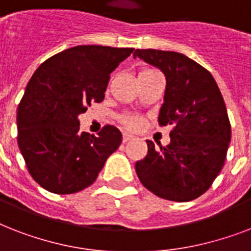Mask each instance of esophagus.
<instances>
[{
	"label": "esophagus",
	"instance_id": "34e87169",
	"mask_svg": "<svg viewBox=\"0 0 251 251\" xmlns=\"http://www.w3.org/2000/svg\"><path fill=\"white\" fill-rule=\"evenodd\" d=\"M133 138H134L133 135H131V134H129V133H124V134H122V142H124V143L131 141Z\"/></svg>",
	"mask_w": 251,
	"mask_h": 251
}]
</instances>
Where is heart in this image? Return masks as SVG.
Listing matches in <instances>:
<instances>
[{"label":"heart","mask_w":251,"mask_h":251,"mask_svg":"<svg viewBox=\"0 0 251 251\" xmlns=\"http://www.w3.org/2000/svg\"><path fill=\"white\" fill-rule=\"evenodd\" d=\"M156 72V70H152V69H143L139 75H145V74H150V73ZM121 122L122 125L129 127V129H137L141 126V118L135 116V114H124L121 116Z\"/></svg>","instance_id":"obj_1"}]
</instances>
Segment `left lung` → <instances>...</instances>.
Instances as JSON below:
<instances>
[{
	"mask_svg": "<svg viewBox=\"0 0 251 251\" xmlns=\"http://www.w3.org/2000/svg\"><path fill=\"white\" fill-rule=\"evenodd\" d=\"M139 57L167 79L159 125L172 126L171 143L135 163L142 185L160 198L189 202L210 189L222 171L230 142V124L222 92L208 70L182 53L137 49Z\"/></svg>",
	"mask_w": 251,
	"mask_h": 251,
	"instance_id": "obj_1",
	"label": "left lung"
}]
</instances>
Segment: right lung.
Instances as JSON below:
<instances>
[{
	"mask_svg": "<svg viewBox=\"0 0 251 251\" xmlns=\"http://www.w3.org/2000/svg\"><path fill=\"white\" fill-rule=\"evenodd\" d=\"M134 48L78 45L44 61L31 76L17 112L18 146L32 178L54 194H73L95 182L121 145L106 125L95 137L78 116L101 102L110 73Z\"/></svg>",
	"mask_w": 251,
	"mask_h": 251,
	"instance_id": "1",
	"label": "right lung"
}]
</instances>
